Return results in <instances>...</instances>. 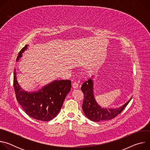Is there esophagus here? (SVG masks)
<instances>
[{
  "instance_id": "34e87169",
  "label": "esophagus",
  "mask_w": 150,
  "mask_h": 150,
  "mask_svg": "<svg viewBox=\"0 0 150 150\" xmlns=\"http://www.w3.org/2000/svg\"><path fill=\"white\" fill-rule=\"evenodd\" d=\"M72 88H73L76 89V88H78V83L77 82H74L72 83Z\"/></svg>"
}]
</instances>
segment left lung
<instances>
[{
	"instance_id": "8db88e82",
	"label": "left lung",
	"mask_w": 150,
	"mask_h": 150,
	"mask_svg": "<svg viewBox=\"0 0 150 150\" xmlns=\"http://www.w3.org/2000/svg\"><path fill=\"white\" fill-rule=\"evenodd\" d=\"M94 76L82 83L81 90L83 93V101L82 103V110L88 119L90 120L99 122L109 120L119 114L125 109V107L129 103L132 97L125 104L118 108H103L96 101L94 95Z\"/></svg>"
}]
</instances>
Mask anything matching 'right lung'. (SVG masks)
Here are the masks:
<instances>
[{"label": "right lung", "instance_id": "1", "mask_svg": "<svg viewBox=\"0 0 150 150\" xmlns=\"http://www.w3.org/2000/svg\"><path fill=\"white\" fill-rule=\"evenodd\" d=\"M28 45H25L19 52L16 62L22 57ZM13 75V87L17 101L29 116L47 122L57 116L67 95L71 91V81L55 80L38 91L28 92L23 90L18 83L15 69Z\"/></svg>", "mask_w": 150, "mask_h": 150}]
</instances>
